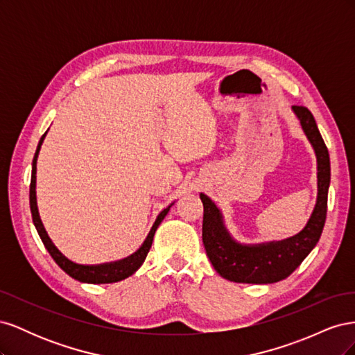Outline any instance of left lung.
Returning a JSON list of instances; mask_svg holds the SVG:
<instances>
[{
	"instance_id": "left-lung-1",
	"label": "left lung",
	"mask_w": 355,
	"mask_h": 355,
	"mask_svg": "<svg viewBox=\"0 0 355 355\" xmlns=\"http://www.w3.org/2000/svg\"><path fill=\"white\" fill-rule=\"evenodd\" d=\"M317 157V202L305 228L293 237L262 244H240L225 228L223 216L207 196L200 194L204 207L202 244L216 272L234 283L268 284L284 280L318 243L327 213L330 158L314 115L305 106H292Z\"/></svg>"
}]
</instances>
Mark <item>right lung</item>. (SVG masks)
<instances>
[{
  "instance_id": "right-lung-1",
  "label": "right lung",
  "mask_w": 355,
  "mask_h": 355,
  "mask_svg": "<svg viewBox=\"0 0 355 355\" xmlns=\"http://www.w3.org/2000/svg\"><path fill=\"white\" fill-rule=\"evenodd\" d=\"M46 135H47V132L41 136L40 144L37 146L35 155H34V161H32V176H31V185H29V206H31V213H32V220H34V225H35L37 232L40 235L42 244H44V247L47 249V252L50 253V256L53 257V259H55V262L62 268V270L65 271L69 277L75 278V280H78L81 283L106 284V283L121 282V280H124V278L130 277L144 263L145 257H146L149 249H151V245H153L154 234L158 228V225L161 223V220L166 218V214L168 213L171 206H168L167 209H164L163 211L158 214L151 231H149L148 237L144 241V244L139 247V249L133 254L124 257V259L115 261V262H108V263H101V265H80V263H75V262L69 261L65 254L60 253V250L50 240L49 234L44 228V225H42V222L40 219V213H38V207H37V192H35L37 158H38V153H40L42 141H44Z\"/></svg>"
}]
</instances>
